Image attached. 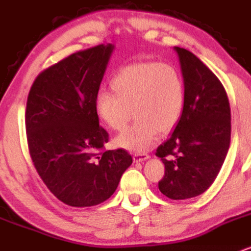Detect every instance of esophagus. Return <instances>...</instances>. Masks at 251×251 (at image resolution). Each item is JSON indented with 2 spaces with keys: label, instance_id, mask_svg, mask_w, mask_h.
Instances as JSON below:
<instances>
[{
  "label": "esophagus",
  "instance_id": "1",
  "mask_svg": "<svg viewBox=\"0 0 251 251\" xmlns=\"http://www.w3.org/2000/svg\"><path fill=\"white\" fill-rule=\"evenodd\" d=\"M149 158H150V155L146 153H134L133 154V162L140 163V162H144V160L149 159Z\"/></svg>",
  "mask_w": 251,
  "mask_h": 251
}]
</instances>
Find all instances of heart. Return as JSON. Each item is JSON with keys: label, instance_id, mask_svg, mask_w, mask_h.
<instances>
[{"label": "heart", "instance_id": "b5f03b06", "mask_svg": "<svg viewBox=\"0 0 251 251\" xmlns=\"http://www.w3.org/2000/svg\"><path fill=\"white\" fill-rule=\"evenodd\" d=\"M113 93L97 96L98 116L113 131H123L132 117L137 120L116 139L120 148L143 152L153 145L158 132L175 127L185 103L180 72L164 62H134L123 67L111 82Z\"/></svg>", "mask_w": 251, "mask_h": 251}]
</instances>
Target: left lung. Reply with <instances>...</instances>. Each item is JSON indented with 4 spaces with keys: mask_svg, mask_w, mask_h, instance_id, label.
Masks as SVG:
<instances>
[{
    "mask_svg": "<svg viewBox=\"0 0 251 251\" xmlns=\"http://www.w3.org/2000/svg\"><path fill=\"white\" fill-rule=\"evenodd\" d=\"M175 50L185 83V103L174 132L155 155L165 165L158 188L178 201L200 196L214 183L230 146L231 114L218 77L191 51Z\"/></svg>",
    "mask_w": 251,
    "mask_h": 251,
    "instance_id": "obj_1",
    "label": "left lung"
}]
</instances>
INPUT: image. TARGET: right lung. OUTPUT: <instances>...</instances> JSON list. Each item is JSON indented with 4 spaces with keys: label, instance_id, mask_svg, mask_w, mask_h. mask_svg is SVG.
Here are the masks:
<instances>
[{
    "label": "right lung",
    "instance_id": "add662e5",
    "mask_svg": "<svg viewBox=\"0 0 251 251\" xmlns=\"http://www.w3.org/2000/svg\"><path fill=\"white\" fill-rule=\"evenodd\" d=\"M114 46L99 45L65 57L36 76L25 108L29 153L43 183L70 206H93L118 188L132 157L103 151L96 99Z\"/></svg>",
    "mask_w": 251,
    "mask_h": 251
}]
</instances>
